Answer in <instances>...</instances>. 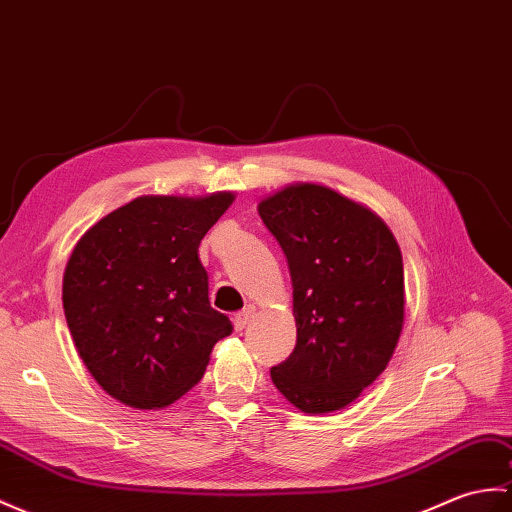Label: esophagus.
I'll return each instance as SVG.
<instances>
[{
  "mask_svg": "<svg viewBox=\"0 0 512 512\" xmlns=\"http://www.w3.org/2000/svg\"><path fill=\"white\" fill-rule=\"evenodd\" d=\"M255 316V305H246L242 312H237L235 318H233V325H235V331H242L248 323H251V318Z\"/></svg>",
  "mask_w": 512,
  "mask_h": 512,
  "instance_id": "34e87169",
  "label": "esophagus"
}]
</instances>
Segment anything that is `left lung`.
I'll return each instance as SVG.
<instances>
[{"label": "left lung", "mask_w": 512, "mask_h": 512, "mask_svg": "<svg viewBox=\"0 0 512 512\" xmlns=\"http://www.w3.org/2000/svg\"><path fill=\"white\" fill-rule=\"evenodd\" d=\"M259 216L288 259L296 347L272 384L307 414L334 412L384 373L403 327V261L386 222L314 183L283 187Z\"/></svg>", "instance_id": "left-lung-1"}]
</instances>
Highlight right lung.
<instances>
[{
  "instance_id": "add662e5",
  "label": "right lung",
  "mask_w": 512,
  "mask_h": 512,
  "mask_svg": "<svg viewBox=\"0 0 512 512\" xmlns=\"http://www.w3.org/2000/svg\"><path fill=\"white\" fill-rule=\"evenodd\" d=\"M235 196H139L80 237L63 277L67 327L95 382L130 408L181 399L231 320L209 303L198 259Z\"/></svg>"
}]
</instances>
